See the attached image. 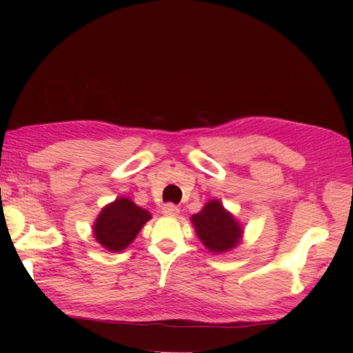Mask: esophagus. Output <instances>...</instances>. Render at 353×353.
<instances>
[{
	"instance_id": "1",
	"label": "esophagus",
	"mask_w": 353,
	"mask_h": 353,
	"mask_svg": "<svg viewBox=\"0 0 353 353\" xmlns=\"http://www.w3.org/2000/svg\"><path fill=\"white\" fill-rule=\"evenodd\" d=\"M162 212L165 213V215H178L179 213V208L176 205H174V203H166V205H163L162 208Z\"/></svg>"
}]
</instances>
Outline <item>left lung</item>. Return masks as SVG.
Listing matches in <instances>:
<instances>
[{
    "mask_svg": "<svg viewBox=\"0 0 353 353\" xmlns=\"http://www.w3.org/2000/svg\"><path fill=\"white\" fill-rule=\"evenodd\" d=\"M191 221L199 239L212 252H227L240 241V225L218 200L209 201Z\"/></svg>",
    "mask_w": 353,
    "mask_h": 353,
    "instance_id": "8db88e82",
    "label": "left lung"
}]
</instances>
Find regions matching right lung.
Listing matches in <instances>:
<instances>
[{"label": "right lung", "mask_w": 353, "mask_h": 353, "mask_svg": "<svg viewBox=\"0 0 353 353\" xmlns=\"http://www.w3.org/2000/svg\"><path fill=\"white\" fill-rule=\"evenodd\" d=\"M150 218V213L137 206L130 199H117L101 210L95 221L94 236L103 248L110 252H121L132 243Z\"/></svg>", "instance_id": "obj_1"}]
</instances>
